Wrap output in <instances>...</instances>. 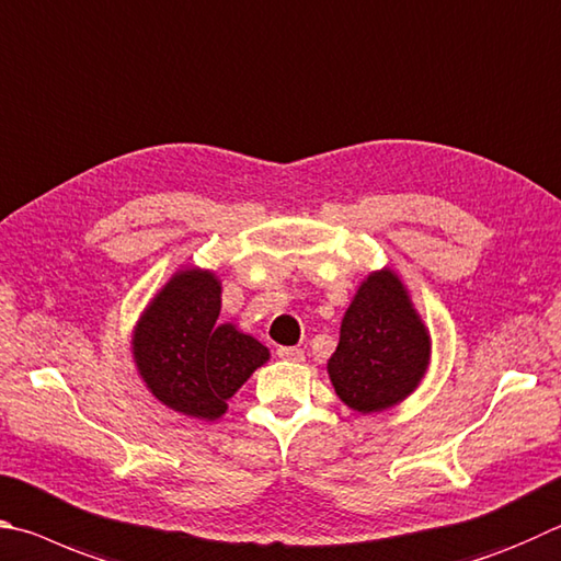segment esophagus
I'll use <instances>...</instances> for the list:
<instances>
[{
	"instance_id": "34e87169",
	"label": "esophagus",
	"mask_w": 561,
	"mask_h": 561,
	"mask_svg": "<svg viewBox=\"0 0 561 561\" xmlns=\"http://www.w3.org/2000/svg\"><path fill=\"white\" fill-rule=\"evenodd\" d=\"M275 355H278L280 359H288V362L306 359V352H302L300 347H278V350H275Z\"/></svg>"
}]
</instances>
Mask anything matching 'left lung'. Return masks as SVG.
I'll return each mask as SVG.
<instances>
[{"instance_id":"obj_1","label":"left lung","mask_w":561,"mask_h":561,"mask_svg":"<svg viewBox=\"0 0 561 561\" xmlns=\"http://www.w3.org/2000/svg\"><path fill=\"white\" fill-rule=\"evenodd\" d=\"M428 365V335L391 271L369 275L342 318L328 362L337 397L362 414L394 407Z\"/></svg>"}]
</instances>
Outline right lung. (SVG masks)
I'll return each instance as SVG.
<instances>
[{
    "instance_id": "obj_1",
    "label": "right lung",
    "mask_w": 561,
    "mask_h": 561,
    "mask_svg": "<svg viewBox=\"0 0 561 561\" xmlns=\"http://www.w3.org/2000/svg\"><path fill=\"white\" fill-rule=\"evenodd\" d=\"M219 283L184 271L152 300L135 332V359L152 394L174 411L219 419L245 379L268 359L259 340L221 325Z\"/></svg>"
}]
</instances>
